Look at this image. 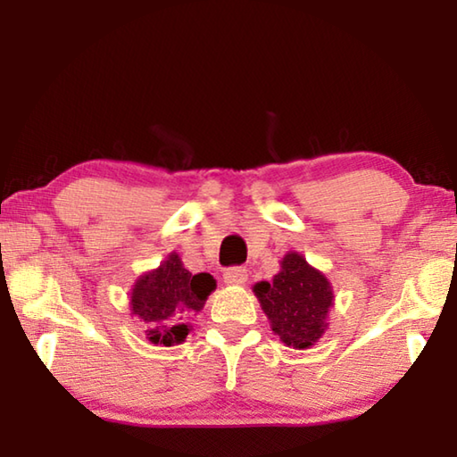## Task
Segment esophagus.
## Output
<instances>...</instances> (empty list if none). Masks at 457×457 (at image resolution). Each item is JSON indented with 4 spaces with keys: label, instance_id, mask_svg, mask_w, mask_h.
<instances>
[{
    "label": "esophagus",
    "instance_id": "esophagus-1",
    "mask_svg": "<svg viewBox=\"0 0 457 457\" xmlns=\"http://www.w3.org/2000/svg\"><path fill=\"white\" fill-rule=\"evenodd\" d=\"M247 280V270L242 266H234V268H228L226 272H223V282L229 284V286H239V284H245Z\"/></svg>",
    "mask_w": 457,
    "mask_h": 457
}]
</instances>
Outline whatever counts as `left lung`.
Listing matches in <instances>:
<instances>
[{
  "label": "left lung",
  "instance_id": "8db88e82",
  "mask_svg": "<svg viewBox=\"0 0 457 457\" xmlns=\"http://www.w3.org/2000/svg\"><path fill=\"white\" fill-rule=\"evenodd\" d=\"M253 294L274 335L292 349L312 346L328 327L327 316L335 303L332 286L298 252L286 253L274 280L258 282Z\"/></svg>",
  "mask_w": 457,
  "mask_h": 457
}]
</instances>
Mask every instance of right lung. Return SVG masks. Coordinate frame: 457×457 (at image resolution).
Masks as SVG:
<instances>
[{"instance_id": "1", "label": "right lung", "mask_w": 457, "mask_h": 457, "mask_svg": "<svg viewBox=\"0 0 457 457\" xmlns=\"http://www.w3.org/2000/svg\"><path fill=\"white\" fill-rule=\"evenodd\" d=\"M213 290L212 274H191L173 252L157 270L135 282L130 314L141 319L145 335L153 345H179L189 335V324L185 320L204 308Z\"/></svg>"}]
</instances>
